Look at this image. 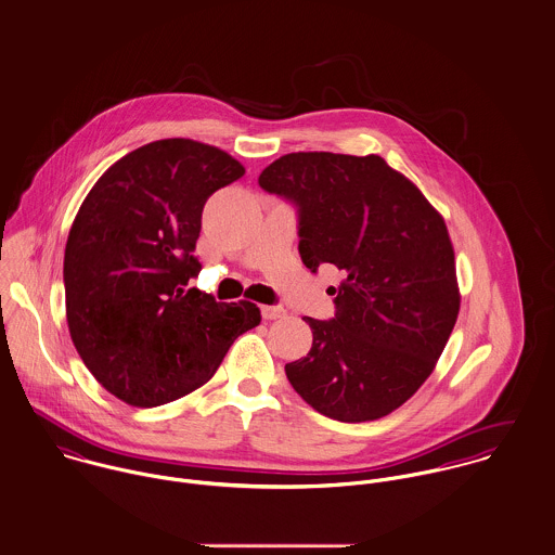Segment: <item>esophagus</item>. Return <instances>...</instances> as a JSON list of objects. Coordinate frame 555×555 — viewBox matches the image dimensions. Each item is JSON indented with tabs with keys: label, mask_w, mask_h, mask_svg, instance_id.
Instances as JSON below:
<instances>
[{
	"label": "esophagus",
	"mask_w": 555,
	"mask_h": 555,
	"mask_svg": "<svg viewBox=\"0 0 555 555\" xmlns=\"http://www.w3.org/2000/svg\"><path fill=\"white\" fill-rule=\"evenodd\" d=\"M260 312H262L264 320H275V318L286 317V310L280 308V306H262Z\"/></svg>",
	"instance_id": "obj_1"
}]
</instances>
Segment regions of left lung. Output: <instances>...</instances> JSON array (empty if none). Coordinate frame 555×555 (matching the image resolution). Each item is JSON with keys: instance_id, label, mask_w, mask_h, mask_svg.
Instances as JSON below:
<instances>
[{"instance_id": "obj_1", "label": "left lung", "mask_w": 555, "mask_h": 555, "mask_svg": "<svg viewBox=\"0 0 555 555\" xmlns=\"http://www.w3.org/2000/svg\"><path fill=\"white\" fill-rule=\"evenodd\" d=\"M258 183L297 203L304 264L344 273L335 318L306 317L314 341L286 363L293 389L341 423L391 414L429 378L460 314L444 218L376 154H286Z\"/></svg>"}]
</instances>
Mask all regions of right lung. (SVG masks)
<instances>
[{"mask_svg": "<svg viewBox=\"0 0 555 555\" xmlns=\"http://www.w3.org/2000/svg\"><path fill=\"white\" fill-rule=\"evenodd\" d=\"M227 152L192 139L147 143L117 159L89 190L66 256V318L93 378L137 408L203 387L256 304H218L188 288L207 198L243 177Z\"/></svg>", "mask_w": 555, "mask_h": 555, "instance_id": "right-lung-1", "label": "right lung"}]
</instances>
